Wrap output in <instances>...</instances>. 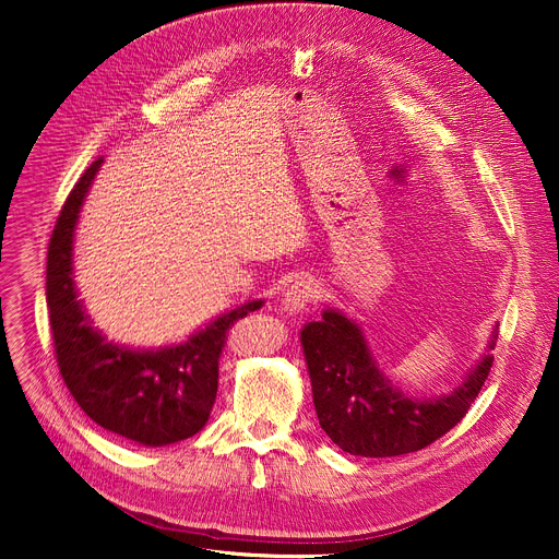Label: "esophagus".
Returning <instances> with one entry per match:
<instances>
[{
    "label": "esophagus",
    "mask_w": 559,
    "mask_h": 559,
    "mask_svg": "<svg viewBox=\"0 0 559 559\" xmlns=\"http://www.w3.org/2000/svg\"><path fill=\"white\" fill-rule=\"evenodd\" d=\"M319 295V287L312 278H297L285 292H283V310L299 312L304 310L310 301H314Z\"/></svg>",
    "instance_id": "1"
}]
</instances>
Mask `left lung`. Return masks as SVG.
<instances>
[{"instance_id": "obj_1", "label": "left lung", "mask_w": 559, "mask_h": 559, "mask_svg": "<svg viewBox=\"0 0 559 559\" xmlns=\"http://www.w3.org/2000/svg\"><path fill=\"white\" fill-rule=\"evenodd\" d=\"M493 340L496 331L489 350ZM301 346L319 426L342 451L362 457L405 455L437 442L468 413L493 362L487 350L451 394L413 399L378 369L356 321L333 308L308 321Z\"/></svg>"}]
</instances>
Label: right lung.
Masks as SVG:
<instances>
[{"label":"right lung","instance_id":"add662e5","mask_svg":"<svg viewBox=\"0 0 559 559\" xmlns=\"http://www.w3.org/2000/svg\"><path fill=\"white\" fill-rule=\"evenodd\" d=\"M102 163L97 158L83 171L49 240L47 308L56 360L70 394L97 426L142 447H167L209 421L228 329L262 301L233 308L183 344L163 348H127L95 331L74 287L72 247L83 199Z\"/></svg>","mask_w":559,"mask_h":559}]
</instances>
